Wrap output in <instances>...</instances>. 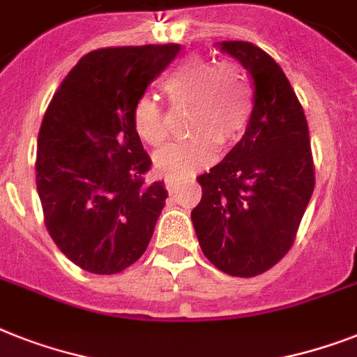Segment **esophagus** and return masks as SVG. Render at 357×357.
Wrapping results in <instances>:
<instances>
[{"label":"esophagus","instance_id":"34e87169","mask_svg":"<svg viewBox=\"0 0 357 357\" xmlns=\"http://www.w3.org/2000/svg\"><path fill=\"white\" fill-rule=\"evenodd\" d=\"M183 185V181L181 179H167V190H169L170 194H176L178 192V188Z\"/></svg>","mask_w":357,"mask_h":357}]
</instances>
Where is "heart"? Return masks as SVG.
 <instances>
[{"label": "heart", "instance_id": "obj_1", "mask_svg": "<svg viewBox=\"0 0 357 357\" xmlns=\"http://www.w3.org/2000/svg\"><path fill=\"white\" fill-rule=\"evenodd\" d=\"M163 89L174 106L190 104L187 126L194 132L155 153V169L165 176H192L214 163L220 143L231 146L244 135L253 112V93L236 63L216 66L204 56L188 58L165 78ZM132 119L139 137L152 146L169 137L163 106L150 95L133 104Z\"/></svg>", "mask_w": 357, "mask_h": 357}]
</instances>
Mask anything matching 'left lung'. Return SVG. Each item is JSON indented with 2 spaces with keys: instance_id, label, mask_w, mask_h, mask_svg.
<instances>
[{
  "instance_id": "1",
  "label": "left lung",
  "mask_w": 357,
  "mask_h": 357,
  "mask_svg": "<svg viewBox=\"0 0 357 357\" xmlns=\"http://www.w3.org/2000/svg\"><path fill=\"white\" fill-rule=\"evenodd\" d=\"M253 80V112L233 150L202 174L192 208L211 262L233 277H257L288 253L315 187L308 123L280 66L249 42H220Z\"/></svg>"
}]
</instances>
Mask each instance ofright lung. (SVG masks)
<instances>
[{
    "label": "right lung",
    "instance_id": "obj_1",
    "mask_svg": "<svg viewBox=\"0 0 357 357\" xmlns=\"http://www.w3.org/2000/svg\"><path fill=\"white\" fill-rule=\"evenodd\" d=\"M181 45L91 51L49 102L38 133L36 188L51 238L89 273L113 275L146 251L169 196L133 126L143 97Z\"/></svg>",
    "mask_w": 357,
    "mask_h": 357
}]
</instances>
